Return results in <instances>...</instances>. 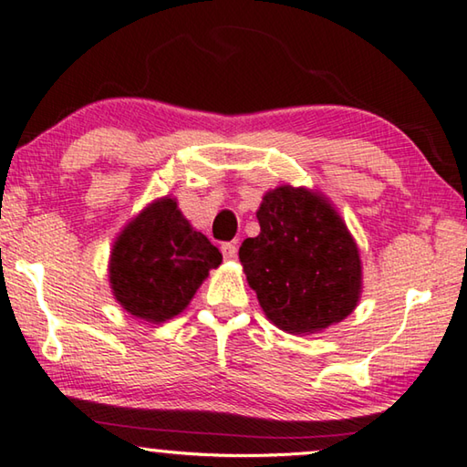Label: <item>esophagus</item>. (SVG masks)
<instances>
[{
  "label": "esophagus",
  "instance_id": "obj_1",
  "mask_svg": "<svg viewBox=\"0 0 467 467\" xmlns=\"http://www.w3.org/2000/svg\"><path fill=\"white\" fill-rule=\"evenodd\" d=\"M221 252H223V256L227 258V261H232V258H235V254H238V248H235L234 242H225V244H221Z\"/></svg>",
  "mask_w": 467,
  "mask_h": 467
}]
</instances>
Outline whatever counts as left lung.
I'll return each mask as SVG.
<instances>
[{
    "instance_id": "1",
    "label": "left lung",
    "mask_w": 467,
    "mask_h": 467,
    "mask_svg": "<svg viewBox=\"0 0 467 467\" xmlns=\"http://www.w3.org/2000/svg\"><path fill=\"white\" fill-rule=\"evenodd\" d=\"M256 219L261 234L242 242L240 263L265 317L292 335L349 317L360 302L362 261L331 201L287 183L263 196Z\"/></svg>"
}]
</instances>
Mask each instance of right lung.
<instances>
[{
	"label": "right lung",
	"mask_w": 467,
	"mask_h": 467,
	"mask_svg": "<svg viewBox=\"0 0 467 467\" xmlns=\"http://www.w3.org/2000/svg\"><path fill=\"white\" fill-rule=\"evenodd\" d=\"M221 261L217 246L190 225L178 201L163 196L144 206L118 234L107 271L121 308L159 325L188 308Z\"/></svg>",
	"instance_id": "add662e5"
}]
</instances>
